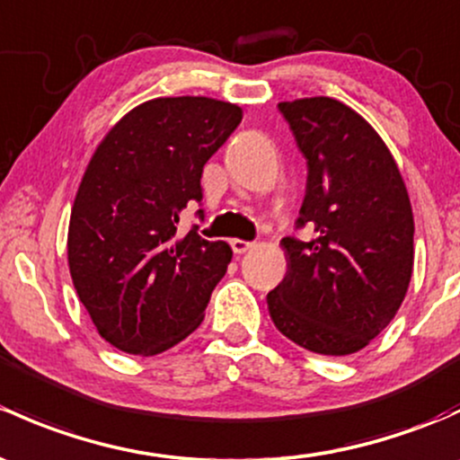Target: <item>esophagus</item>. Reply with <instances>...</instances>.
Returning <instances> with one entry per match:
<instances>
[{
    "instance_id": "esophagus-1",
    "label": "esophagus",
    "mask_w": 460,
    "mask_h": 460,
    "mask_svg": "<svg viewBox=\"0 0 460 460\" xmlns=\"http://www.w3.org/2000/svg\"><path fill=\"white\" fill-rule=\"evenodd\" d=\"M231 249H234V253L243 255V253H246V251H249V249H253V243H246V240L234 238V240H231Z\"/></svg>"
}]
</instances>
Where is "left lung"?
<instances>
[{
	"instance_id": "1",
	"label": "left lung",
	"mask_w": 460,
	"mask_h": 460,
	"mask_svg": "<svg viewBox=\"0 0 460 460\" xmlns=\"http://www.w3.org/2000/svg\"><path fill=\"white\" fill-rule=\"evenodd\" d=\"M308 178L297 229L284 238L288 270L267 295L284 337L344 357L375 340L399 311L414 264V217L393 154L366 119L328 96L284 101Z\"/></svg>"
}]
</instances>
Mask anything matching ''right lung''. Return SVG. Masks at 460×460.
Returning <instances> with one entry per match:
<instances>
[{"label": "right lung", "instance_id": "obj_1", "mask_svg": "<svg viewBox=\"0 0 460 460\" xmlns=\"http://www.w3.org/2000/svg\"><path fill=\"white\" fill-rule=\"evenodd\" d=\"M243 120L209 96H165L105 134L81 178L70 229L72 284L96 331L152 357L191 335L226 273L231 246L205 240L181 214L202 200V167ZM202 217V209H198Z\"/></svg>", "mask_w": 460, "mask_h": 460}]
</instances>
